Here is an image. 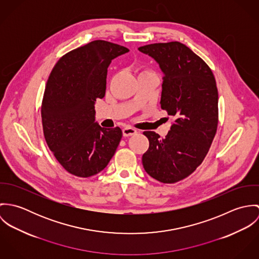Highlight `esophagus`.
Wrapping results in <instances>:
<instances>
[{"label":"esophagus","mask_w":259,"mask_h":259,"mask_svg":"<svg viewBox=\"0 0 259 259\" xmlns=\"http://www.w3.org/2000/svg\"><path fill=\"white\" fill-rule=\"evenodd\" d=\"M136 134H137V131L135 128H133V127H124L122 130V135H123L124 138L132 137V136H134Z\"/></svg>","instance_id":"1"}]
</instances>
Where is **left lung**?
<instances>
[{
  "label": "left lung",
  "instance_id": "obj_1",
  "mask_svg": "<svg viewBox=\"0 0 259 259\" xmlns=\"http://www.w3.org/2000/svg\"><path fill=\"white\" fill-rule=\"evenodd\" d=\"M139 51L158 64L163 74L159 104L176 119L163 139L154 132L144 133L149 148L143 165L152 179L174 184L196 169L217 134L215 78L205 62L180 41L151 44Z\"/></svg>",
  "mask_w": 259,
  "mask_h": 259
}]
</instances>
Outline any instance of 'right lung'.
<instances>
[{
	"label": "right lung",
	"instance_id": "1",
	"mask_svg": "<svg viewBox=\"0 0 259 259\" xmlns=\"http://www.w3.org/2000/svg\"><path fill=\"white\" fill-rule=\"evenodd\" d=\"M128 50L94 40L63 56L49 76L41 103L46 142L70 174L89 178L110 162L122 137L121 130L102 127L95 104L107 89L111 61Z\"/></svg>",
	"mask_w": 259,
	"mask_h": 259
}]
</instances>
